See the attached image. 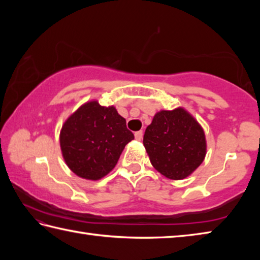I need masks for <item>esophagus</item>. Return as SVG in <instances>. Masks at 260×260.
<instances>
[{
  "mask_svg": "<svg viewBox=\"0 0 260 260\" xmlns=\"http://www.w3.org/2000/svg\"><path fill=\"white\" fill-rule=\"evenodd\" d=\"M134 136H135V140H138V141H141V140H142V136H143V132H142V131L135 132V134H134Z\"/></svg>",
  "mask_w": 260,
  "mask_h": 260,
  "instance_id": "obj_1",
  "label": "esophagus"
}]
</instances>
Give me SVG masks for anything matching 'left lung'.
<instances>
[{
  "label": "left lung",
  "mask_w": 260,
  "mask_h": 260,
  "mask_svg": "<svg viewBox=\"0 0 260 260\" xmlns=\"http://www.w3.org/2000/svg\"><path fill=\"white\" fill-rule=\"evenodd\" d=\"M143 146L151 165L171 180L189 177L206 155L204 131L183 108L157 112L144 132Z\"/></svg>",
  "instance_id": "1"
}]
</instances>
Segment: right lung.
<instances>
[{
	"instance_id": "right-lung-1",
	"label": "right lung",
	"mask_w": 260,
	"mask_h": 260,
	"mask_svg": "<svg viewBox=\"0 0 260 260\" xmlns=\"http://www.w3.org/2000/svg\"><path fill=\"white\" fill-rule=\"evenodd\" d=\"M134 139L116 108L88 101L61 126L59 144L69 169L86 180L102 179L114 169L125 146Z\"/></svg>"
}]
</instances>
